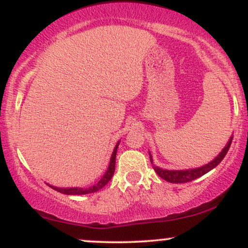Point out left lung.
Instances as JSON below:
<instances>
[{"mask_svg":"<svg viewBox=\"0 0 248 248\" xmlns=\"http://www.w3.org/2000/svg\"><path fill=\"white\" fill-rule=\"evenodd\" d=\"M232 139L233 138L230 139V141L227 142V144L225 146L224 149L219 153L217 157H216L213 161L210 162V163L205 164V166L201 168H196V169H189V170H166V169H161V168L154 166V170H155L156 173H157L161 178H163L164 181L167 182H170V183H187V182H191L193 179L205 175L206 172H209L210 170H212L213 168L217 167L218 164L223 161L225 155H226L227 152H229L230 147H231ZM150 162L153 163L152 155H150Z\"/></svg>","mask_w":248,"mask_h":248,"instance_id":"obj_1","label":"left lung"}]
</instances>
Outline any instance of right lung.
<instances>
[{
	"label": "right lung",
	"instance_id": "add662e5",
	"mask_svg": "<svg viewBox=\"0 0 248 248\" xmlns=\"http://www.w3.org/2000/svg\"><path fill=\"white\" fill-rule=\"evenodd\" d=\"M118 146H119V142L116 143L114 150H113L112 157H110L109 166H108L107 171L105 172V175L102 176L100 181H99L96 184H94V186H88V187H57V186H50L58 192L65 193V195H73V196L75 195H87V193L96 192L98 190L102 189V187L106 186L108 182L110 181V178L113 177V173H114L115 157H116V152H118Z\"/></svg>",
	"mask_w": 248,
	"mask_h": 248
}]
</instances>
